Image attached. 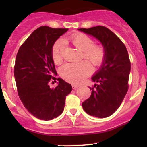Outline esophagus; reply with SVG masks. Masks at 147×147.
Here are the masks:
<instances>
[{
  "label": "esophagus",
  "instance_id": "1",
  "mask_svg": "<svg viewBox=\"0 0 147 147\" xmlns=\"http://www.w3.org/2000/svg\"><path fill=\"white\" fill-rule=\"evenodd\" d=\"M72 86V88H73L74 90H75V89H77L78 87H80V85H78V84H73Z\"/></svg>",
  "mask_w": 147,
  "mask_h": 147
}]
</instances>
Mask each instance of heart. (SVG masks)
<instances>
[{
    "label": "heart",
    "instance_id": "1",
    "mask_svg": "<svg viewBox=\"0 0 147 147\" xmlns=\"http://www.w3.org/2000/svg\"><path fill=\"white\" fill-rule=\"evenodd\" d=\"M65 42L70 43L77 48L82 50V58H85L92 63L94 67H100L106 57V50L101 44L93 43L91 38L80 32L72 34L65 40ZM64 42L58 40L55 42L52 48V57L55 64L63 63ZM92 67L87 60H83L78 63H67L60 69V75L65 80L72 83H80L91 74Z\"/></svg>",
    "mask_w": 147,
    "mask_h": 147
}]
</instances>
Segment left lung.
<instances>
[{
  "label": "left lung",
  "instance_id": "obj_1",
  "mask_svg": "<svg viewBox=\"0 0 147 147\" xmlns=\"http://www.w3.org/2000/svg\"><path fill=\"white\" fill-rule=\"evenodd\" d=\"M78 30L97 38L106 50L105 61L92 78L97 84L90 87L91 96L82 107L91 116L107 117L119 108L128 91L131 69L128 52L121 40L105 26Z\"/></svg>",
  "mask_w": 147,
  "mask_h": 147
}]
</instances>
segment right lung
I'll use <instances>...</instances> for the list:
<instances>
[{
  "label": "right lung",
  "mask_w": 147,
  "mask_h": 147,
  "mask_svg": "<svg viewBox=\"0 0 147 147\" xmlns=\"http://www.w3.org/2000/svg\"><path fill=\"white\" fill-rule=\"evenodd\" d=\"M67 28L41 26L32 32L20 47L16 58L14 76L18 96L26 109L42 120L61 115L65 99L72 91L70 84L58 78V85L50 88L49 82L57 80L52 57L55 41ZM56 82V81H55Z\"/></svg>",
  "instance_id": "add662e5"
}]
</instances>
